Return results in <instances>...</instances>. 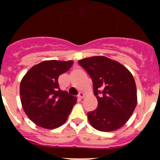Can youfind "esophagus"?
<instances>
[{
    "instance_id": "esophagus-1",
    "label": "esophagus",
    "mask_w": 160,
    "mask_h": 160,
    "mask_svg": "<svg viewBox=\"0 0 160 160\" xmlns=\"http://www.w3.org/2000/svg\"><path fill=\"white\" fill-rule=\"evenodd\" d=\"M77 97H78V98H80V99H82V98H84V93H82V92H80Z\"/></svg>"
}]
</instances>
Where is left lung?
Returning <instances> with one entry per match:
<instances>
[{
    "label": "left lung",
    "instance_id": "obj_1",
    "mask_svg": "<svg viewBox=\"0 0 160 160\" xmlns=\"http://www.w3.org/2000/svg\"><path fill=\"white\" fill-rule=\"evenodd\" d=\"M78 63L93 82L98 108L88 113L90 124L98 131L111 132L128 121L137 104L135 80L130 71L105 56L80 59Z\"/></svg>",
    "mask_w": 160,
    "mask_h": 160
}]
</instances>
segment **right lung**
Listing matches in <instances>:
<instances>
[{
  "label": "right lung",
  "mask_w": 160,
  "mask_h": 160,
  "mask_svg": "<svg viewBox=\"0 0 160 160\" xmlns=\"http://www.w3.org/2000/svg\"><path fill=\"white\" fill-rule=\"evenodd\" d=\"M73 61L46 60L33 66L22 78L20 97L31 121L42 128L53 129L65 123L77 98L60 90L59 76L68 71Z\"/></svg>",
  "instance_id": "1"
}]
</instances>
